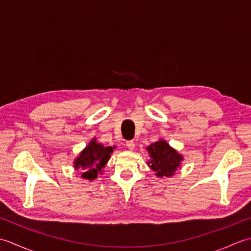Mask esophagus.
Instances as JSON below:
<instances>
[{"instance_id": "1", "label": "esophagus", "mask_w": 251, "mask_h": 251, "mask_svg": "<svg viewBox=\"0 0 251 251\" xmlns=\"http://www.w3.org/2000/svg\"><path fill=\"white\" fill-rule=\"evenodd\" d=\"M126 147H127V149H128V150L132 151L135 149V142L134 141H127Z\"/></svg>"}]
</instances>
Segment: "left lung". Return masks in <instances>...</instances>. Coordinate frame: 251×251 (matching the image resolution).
Listing matches in <instances>:
<instances>
[{
  "mask_svg": "<svg viewBox=\"0 0 251 251\" xmlns=\"http://www.w3.org/2000/svg\"><path fill=\"white\" fill-rule=\"evenodd\" d=\"M150 161L147 164L157 178L173 177L183 161L182 154L170 147L166 140L159 139L147 147Z\"/></svg>",
  "mask_w": 251,
  "mask_h": 251,
  "instance_id": "obj_1",
  "label": "left lung"
}]
</instances>
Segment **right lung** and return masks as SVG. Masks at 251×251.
<instances>
[{
    "label": "right lung",
    "mask_w": 251,
    "mask_h": 251,
    "mask_svg": "<svg viewBox=\"0 0 251 251\" xmlns=\"http://www.w3.org/2000/svg\"><path fill=\"white\" fill-rule=\"evenodd\" d=\"M115 147H104L94 138L81 153L74 158V169L81 173L82 178L94 180L103 172L106 163L113 153Z\"/></svg>",
    "instance_id": "add662e5"
}]
</instances>
